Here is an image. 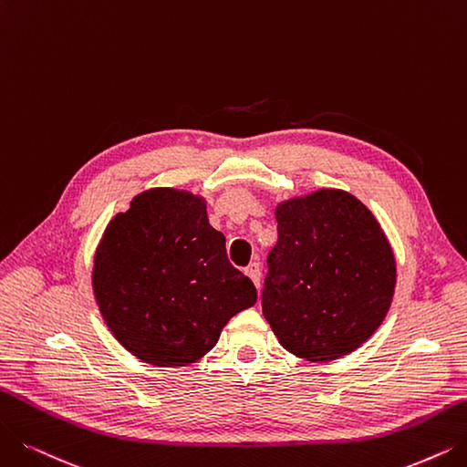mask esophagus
<instances>
[{"mask_svg":"<svg viewBox=\"0 0 467 467\" xmlns=\"http://www.w3.org/2000/svg\"><path fill=\"white\" fill-rule=\"evenodd\" d=\"M245 274L253 279V284L256 287H260V265L258 263H251L247 268H245Z\"/></svg>","mask_w":467,"mask_h":467,"instance_id":"obj_1","label":"esophagus"}]
</instances>
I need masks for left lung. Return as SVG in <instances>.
Listing matches in <instances>:
<instances>
[{
	"label": "left lung",
	"mask_w": 467,
	"mask_h": 467,
	"mask_svg": "<svg viewBox=\"0 0 467 467\" xmlns=\"http://www.w3.org/2000/svg\"><path fill=\"white\" fill-rule=\"evenodd\" d=\"M263 314L279 345L331 362L364 345L393 303L397 260L381 223L343 190L277 202Z\"/></svg>",
	"instance_id": "8db88e82"
}]
</instances>
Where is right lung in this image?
Returning <instances> with one entry per match:
<instances>
[{
    "label": "right lung",
    "mask_w": 467,
    "mask_h": 467,
    "mask_svg": "<svg viewBox=\"0 0 467 467\" xmlns=\"http://www.w3.org/2000/svg\"><path fill=\"white\" fill-rule=\"evenodd\" d=\"M91 287L113 337L145 364L183 368L202 358L230 318L256 303L230 265L207 199L151 188L110 218L93 254Z\"/></svg>",
    "instance_id": "add662e5"
}]
</instances>
